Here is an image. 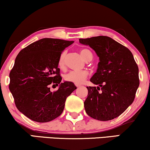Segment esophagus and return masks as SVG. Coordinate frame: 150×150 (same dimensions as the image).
Listing matches in <instances>:
<instances>
[{"label":"esophagus","mask_w":150,"mask_h":150,"mask_svg":"<svg viewBox=\"0 0 150 150\" xmlns=\"http://www.w3.org/2000/svg\"><path fill=\"white\" fill-rule=\"evenodd\" d=\"M75 86H76L77 87H79V86H81V85H79V84H76V85H75Z\"/></svg>","instance_id":"1"}]
</instances>
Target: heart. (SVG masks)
<instances>
[{
    "instance_id": "heart-1",
    "label": "heart",
    "mask_w": 150,
    "mask_h": 150,
    "mask_svg": "<svg viewBox=\"0 0 150 150\" xmlns=\"http://www.w3.org/2000/svg\"><path fill=\"white\" fill-rule=\"evenodd\" d=\"M80 54L82 57L86 62L92 60L93 54L91 51L88 48L80 49ZM66 55V51L64 50L59 54L58 59V66L61 69H63L65 67V58ZM88 76V71L86 70H83L80 71H71L64 75V79L66 81L72 82L75 84H81L86 80Z\"/></svg>"
}]
</instances>
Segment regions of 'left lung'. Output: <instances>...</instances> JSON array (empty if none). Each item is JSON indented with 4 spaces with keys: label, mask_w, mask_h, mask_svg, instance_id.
<instances>
[{
    "label": "left lung",
    "mask_w": 150,
    "mask_h": 150,
    "mask_svg": "<svg viewBox=\"0 0 150 150\" xmlns=\"http://www.w3.org/2000/svg\"><path fill=\"white\" fill-rule=\"evenodd\" d=\"M100 58L97 72L90 81L98 86H87L85 111L98 120H112L132 105L139 86L138 67L127 47L106 36L79 39Z\"/></svg>",
    "instance_id": "obj_1"
}]
</instances>
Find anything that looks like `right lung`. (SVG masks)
Wrapping results in <instances>:
<instances>
[{
	"label": "right lung",
	"instance_id": "obj_1",
	"mask_svg": "<svg viewBox=\"0 0 150 150\" xmlns=\"http://www.w3.org/2000/svg\"><path fill=\"white\" fill-rule=\"evenodd\" d=\"M73 41L44 38L22 49L9 73V88L18 111L35 122H47L63 112L66 98L76 89L73 83H61L59 54ZM58 85L50 91V85Z\"/></svg>",
	"mask_w": 150,
	"mask_h": 150
}]
</instances>
